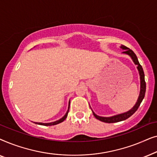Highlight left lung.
Here are the masks:
<instances>
[{
    "label": "left lung",
    "mask_w": 157,
    "mask_h": 157,
    "mask_svg": "<svg viewBox=\"0 0 157 157\" xmlns=\"http://www.w3.org/2000/svg\"><path fill=\"white\" fill-rule=\"evenodd\" d=\"M120 48H121L122 50H124L122 53H123V54L128 55V56H130V58L132 59V61L134 63L135 65L137 66L136 68L139 71V76H140V92H139V96L138 97V99H137V101L136 102V104H135L134 106H133L130 110H128V111H126V112L124 113H119V114H117L114 116H111V117H100V116H98L97 114H96V113L94 112V111L91 109L92 112H93V114L94 117H95L96 119H97L101 121L105 122V123H115V122L124 121V120H126V119H128V118H129L131 116L134 114L135 111L138 109L139 106H140L141 103L142 101V100L144 99V96H145L146 82L144 79V73L142 66L140 65L136 54L133 52V51L127 48V47H126L125 46H124V45H121V46H120Z\"/></svg>",
    "instance_id": "1"
}]
</instances>
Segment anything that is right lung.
Wrapping results in <instances>:
<instances>
[{"instance_id": "obj_1", "label": "right lung", "mask_w": 157, "mask_h": 157, "mask_svg": "<svg viewBox=\"0 0 157 157\" xmlns=\"http://www.w3.org/2000/svg\"><path fill=\"white\" fill-rule=\"evenodd\" d=\"M69 107H70V101L69 102H68V110L66 111V114L63 116V117L61 118V119H60L59 120H57V121H53V122H50V123H41V122H34V123L36 124H38V125H44V126H52V125H56L58 124H60L61 123V122H63L64 120L66 119V117H67L68 116V111H69Z\"/></svg>"}]
</instances>
